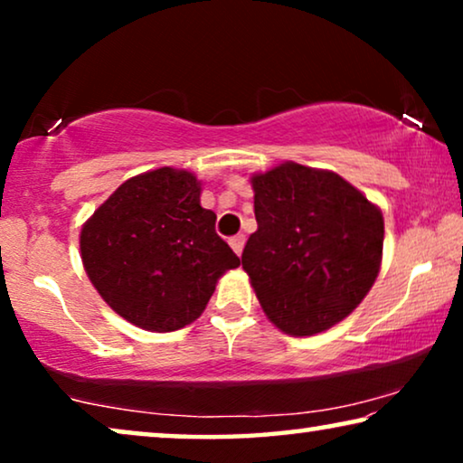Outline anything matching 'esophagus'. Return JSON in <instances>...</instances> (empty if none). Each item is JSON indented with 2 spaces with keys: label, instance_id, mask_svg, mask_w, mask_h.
<instances>
[{
  "label": "esophagus",
  "instance_id": "1",
  "mask_svg": "<svg viewBox=\"0 0 463 463\" xmlns=\"http://www.w3.org/2000/svg\"><path fill=\"white\" fill-rule=\"evenodd\" d=\"M244 242H246L244 233H238V236H233V238H230V246H232V249H233V252H236V255H242Z\"/></svg>",
  "mask_w": 463,
  "mask_h": 463
}]
</instances>
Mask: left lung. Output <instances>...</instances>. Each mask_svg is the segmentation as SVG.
<instances>
[{
	"mask_svg": "<svg viewBox=\"0 0 463 463\" xmlns=\"http://www.w3.org/2000/svg\"><path fill=\"white\" fill-rule=\"evenodd\" d=\"M257 232L242 268L268 318L288 335H316L344 320L379 274L383 217L331 170L295 162L255 175Z\"/></svg>",
	"mask_w": 463,
	"mask_h": 463,
	"instance_id": "1",
	"label": "left lung"
}]
</instances>
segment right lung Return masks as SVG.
I'll list each match as a JSON object with an SVG mask.
<instances>
[{"instance_id":"add662e5","label":"right lung","mask_w":463,"mask_h":463,"mask_svg":"<svg viewBox=\"0 0 463 463\" xmlns=\"http://www.w3.org/2000/svg\"><path fill=\"white\" fill-rule=\"evenodd\" d=\"M200 192L187 170H151L122 183L81 227L94 288L145 331L170 333L200 318L219 278L240 265Z\"/></svg>"}]
</instances>
